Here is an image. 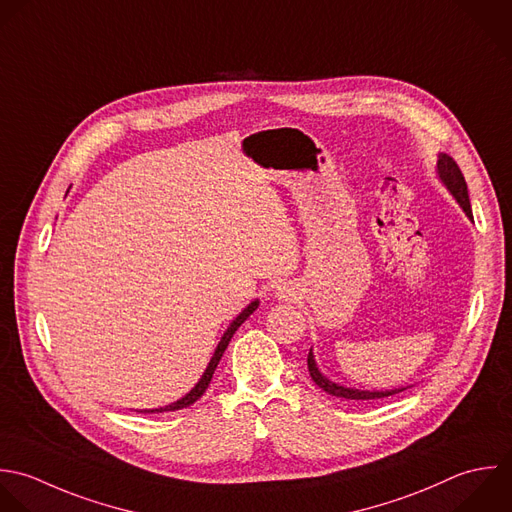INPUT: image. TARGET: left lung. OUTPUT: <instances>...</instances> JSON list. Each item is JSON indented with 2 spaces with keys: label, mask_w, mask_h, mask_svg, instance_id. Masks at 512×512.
Returning <instances> with one entry per match:
<instances>
[{
  "label": "left lung",
  "mask_w": 512,
  "mask_h": 512,
  "mask_svg": "<svg viewBox=\"0 0 512 512\" xmlns=\"http://www.w3.org/2000/svg\"><path fill=\"white\" fill-rule=\"evenodd\" d=\"M439 175L441 179L445 181V185L451 189V193L457 197V201L461 203V207L465 209V213L469 217H473V209H471V201H469V189H467V181H465V175L461 171V167L457 165V161L449 155H441L439 157ZM307 367H309V375L311 379L315 381V385H319V389H323L325 393L333 395V397H339V399H347V401H375V399H385V397H391V395H397L405 389H395V391H383V393H371V391H359V389H345V387H339L331 381H327L317 365H315V359H313V353H309L307 357Z\"/></svg>",
  "instance_id": "obj_1"
}]
</instances>
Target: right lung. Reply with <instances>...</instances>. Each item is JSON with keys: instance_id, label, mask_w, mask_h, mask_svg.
I'll return each instance as SVG.
<instances>
[{"instance_id": "1", "label": "right lung", "mask_w": 512, "mask_h": 512, "mask_svg": "<svg viewBox=\"0 0 512 512\" xmlns=\"http://www.w3.org/2000/svg\"><path fill=\"white\" fill-rule=\"evenodd\" d=\"M257 305H259V301H253L233 323H231V327L225 331V335H223V339H221V343L217 345V351H215V355H213V359H211V363H209V367H207V371L203 373V377H201V381L195 385V389H191L183 399H179L177 403H173V405H169V407H165V409H153V411H145V413H163V411H179V409H185V407H189V405H193L205 391H207V387H209V383H211V377H213V373H215V369H217V365H219V361H221V357H223V353H225V349H227V345H229V341H231V337L235 335V331L247 321V317L257 309Z\"/></svg>"}]
</instances>
